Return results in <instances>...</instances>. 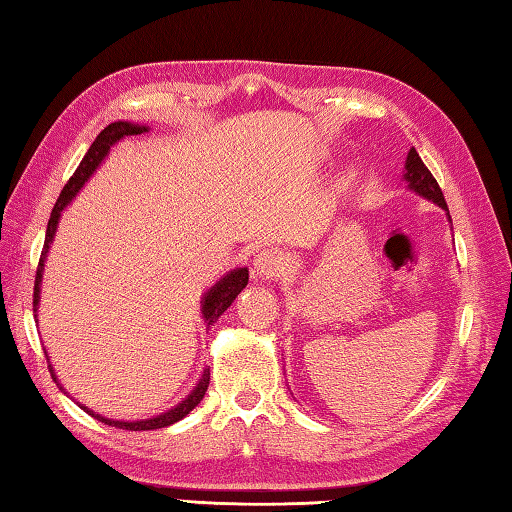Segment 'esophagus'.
Instances as JSON below:
<instances>
[{"label": "esophagus", "instance_id": "esophagus-1", "mask_svg": "<svg viewBox=\"0 0 512 512\" xmlns=\"http://www.w3.org/2000/svg\"><path fill=\"white\" fill-rule=\"evenodd\" d=\"M284 268V262H281V255L273 248H264L259 250L253 259V273L259 279H270L279 275V270Z\"/></svg>", "mask_w": 512, "mask_h": 512}]
</instances>
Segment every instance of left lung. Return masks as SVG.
<instances>
[{
    "label": "left lung",
    "mask_w": 512,
    "mask_h": 512,
    "mask_svg": "<svg viewBox=\"0 0 512 512\" xmlns=\"http://www.w3.org/2000/svg\"><path fill=\"white\" fill-rule=\"evenodd\" d=\"M402 180H405L407 189L413 191L416 195H420V198L429 200L433 204H438L442 211H447V217L451 222V215H449V206L447 202H444V195H442V189L438 187L436 178L431 176V171L424 167V162L420 160L418 151L416 149H409L407 154V160H405V173H402Z\"/></svg>",
    "instance_id": "8db88e82"
}]
</instances>
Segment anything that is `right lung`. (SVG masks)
Here are the masks:
<instances>
[{"label": "right lung", "mask_w": 512, "mask_h": 512, "mask_svg": "<svg viewBox=\"0 0 512 512\" xmlns=\"http://www.w3.org/2000/svg\"><path fill=\"white\" fill-rule=\"evenodd\" d=\"M149 132V125H143V123H132V121H116V123H110L107 125L103 132L96 136L94 143L90 145L88 154L83 156L81 165L76 167L74 176L68 180V184H65L57 204H54V209L50 213V220H48V231H46V242H43V250H41V259H39V266H37V277H35V299H32V306H35V321H39V301H41V281H43V266H46V259H48V250L54 242V235H57V226H59V220L61 215L65 211V206H68L76 195H79V191L85 187V182H88L94 171L99 169L103 165V160L110 156V149L121 143L123 138L127 136H140ZM248 284V268H233L228 270V273L220 279L215 281V284L204 292L202 295V301H200V312H202V321L206 325V330L211 328V325L222 317V314L226 312V308H231V303L235 301V297L242 292ZM48 356V352H46ZM48 369L50 374L54 378V383H59L57 374H54V367L50 365V356H48ZM209 378H211V372L209 369L204 367L202 376L198 378V383H195V387L189 391V396H184L176 407H171L167 411L158 413V416H151V418H143V420H114V418H105L103 413L94 411L90 407L85 405H79L83 411H88L92 418L101 420L105 424H110V427H118V429H127V431H151V429H162V427H169V424L182 420L184 416H187L189 411H193L195 407L200 405V400L204 398L206 389H209ZM63 389V387H61ZM63 394H68V391L63 389Z\"/></svg>", "instance_id": "obj_1"}]
</instances>
